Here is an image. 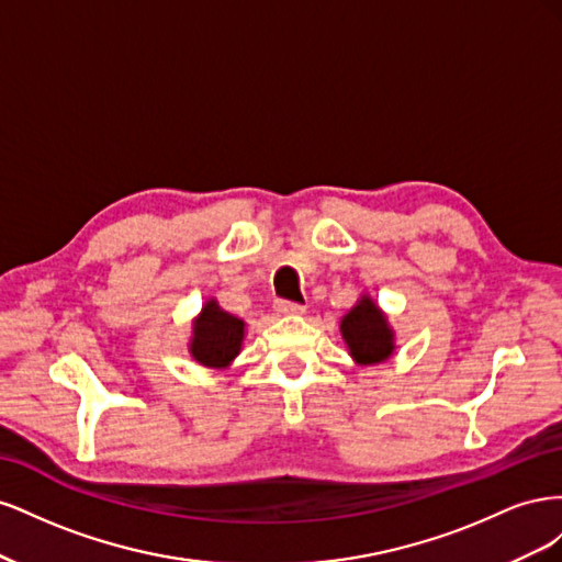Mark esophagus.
Returning <instances> with one entry per match:
<instances>
[{"mask_svg":"<svg viewBox=\"0 0 562 562\" xmlns=\"http://www.w3.org/2000/svg\"><path fill=\"white\" fill-rule=\"evenodd\" d=\"M274 310H277V314H281V316H300V314L307 312V310L302 307V304L288 302V300H279V302L274 304Z\"/></svg>","mask_w":562,"mask_h":562,"instance_id":"esophagus-1","label":"esophagus"}]
</instances>
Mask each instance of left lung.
I'll use <instances>...</instances> for the list:
<instances>
[{
  "instance_id": "8db88e82",
  "label": "left lung",
  "mask_w": 562,
  "mask_h": 562,
  "mask_svg": "<svg viewBox=\"0 0 562 562\" xmlns=\"http://www.w3.org/2000/svg\"><path fill=\"white\" fill-rule=\"evenodd\" d=\"M339 335L353 363L359 366H380L396 351V330L391 328L389 316L368 293L356 300L353 307L339 318Z\"/></svg>"
}]
</instances>
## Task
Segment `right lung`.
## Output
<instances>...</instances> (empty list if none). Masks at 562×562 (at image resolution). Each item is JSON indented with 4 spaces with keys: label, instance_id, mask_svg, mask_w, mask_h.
I'll use <instances>...</instances> for the list:
<instances>
[{
    "label": "right lung",
    "instance_id": "1",
    "mask_svg": "<svg viewBox=\"0 0 562 562\" xmlns=\"http://www.w3.org/2000/svg\"><path fill=\"white\" fill-rule=\"evenodd\" d=\"M244 337L246 321L225 312L215 297H209L192 321L187 351L203 368L227 370L241 353Z\"/></svg>",
    "mask_w": 562,
    "mask_h": 562
}]
</instances>
